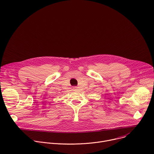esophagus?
Wrapping results in <instances>:
<instances>
[{
  "instance_id": "esophagus-1",
  "label": "esophagus",
  "mask_w": 154,
  "mask_h": 154,
  "mask_svg": "<svg viewBox=\"0 0 154 154\" xmlns=\"http://www.w3.org/2000/svg\"><path fill=\"white\" fill-rule=\"evenodd\" d=\"M73 88H74V90H77V87H74Z\"/></svg>"
}]
</instances>
